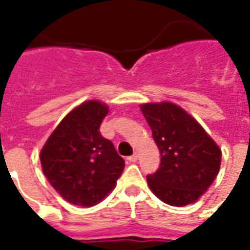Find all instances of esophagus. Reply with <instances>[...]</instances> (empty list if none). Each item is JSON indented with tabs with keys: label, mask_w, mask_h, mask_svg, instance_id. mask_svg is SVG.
I'll return each mask as SVG.
<instances>
[{
	"label": "esophagus",
	"mask_w": 250,
	"mask_h": 250,
	"mask_svg": "<svg viewBox=\"0 0 250 250\" xmlns=\"http://www.w3.org/2000/svg\"><path fill=\"white\" fill-rule=\"evenodd\" d=\"M127 160H128L129 162H136V161H137V153L135 152V153H133V154H132V156H129L128 158H127Z\"/></svg>",
	"instance_id": "esophagus-1"
}]
</instances>
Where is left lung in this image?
Wrapping results in <instances>:
<instances>
[{
	"label": "left lung",
	"instance_id": "left-lung-1",
	"mask_svg": "<svg viewBox=\"0 0 250 250\" xmlns=\"http://www.w3.org/2000/svg\"><path fill=\"white\" fill-rule=\"evenodd\" d=\"M141 111L161 153L160 168L146 175L149 188L171 206L197 201L217 178L219 146L194 118L175 104H145Z\"/></svg>",
	"mask_w": 250,
	"mask_h": 250
}]
</instances>
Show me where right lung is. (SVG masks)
Returning <instances> with one entry per match:
<instances>
[{
	"mask_svg": "<svg viewBox=\"0 0 250 250\" xmlns=\"http://www.w3.org/2000/svg\"><path fill=\"white\" fill-rule=\"evenodd\" d=\"M109 107L86 101L70 111L41 149V166L52 187L72 205L102 201L123 172L125 160L100 125Z\"/></svg>",
	"mask_w": 250,
	"mask_h": 250,
	"instance_id": "obj_1",
	"label": "right lung"
}]
</instances>
